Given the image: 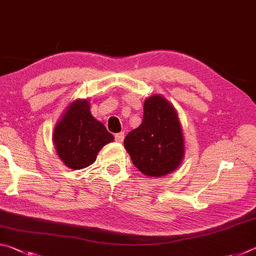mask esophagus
<instances>
[{
	"instance_id": "34e87169",
	"label": "esophagus",
	"mask_w": 256,
	"mask_h": 256,
	"mask_svg": "<svg viewBox=\"0 0 256 256\" xmlns=\"http://www.w3.org/2000/svg\"><path fill=\"white\" fill-rule=\"evenodd\" d=\"M124 136H125V134H124V132H120V133H118V134H115V140L118 141V142H122L123 140H124Z\"/></svg>"
}]
</instances>
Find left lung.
I'll list each match as a JSON object with an SVG mask.
<instances>
[{"mask_svg":"<svg viewBox=\"0 0 256 256\" xmlns=\"http://www.w3.org/2000/svg\"><path fill=\"white\" fill-rule=\"evenodd\" d=\"M124 146L142 174L162 177L184 158V138L174 106L160 94L144 100V120L124 138Z\"/></svg>","mask_w":256,"mask_h":256,"instance_id":"1","label":"left lung"}]
</instances>
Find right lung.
<instances>
[{"instance_id": "add662e5", "label": "right lung", "mask_w": 256, "mask_h": 256, "mask_svg": "<svg viewBox=\"0 0 256 256\" xmlns=\"http://www.w3.org/2000/svg\"><path fill=\"white\" fill-rule=\"evenodd\" d=\"M112 141L114 136L92 115L86 99L71 102L53 132L58 157L66 167L76 170L92 164L102 146Z\"/></svg>"}]
</instances>
